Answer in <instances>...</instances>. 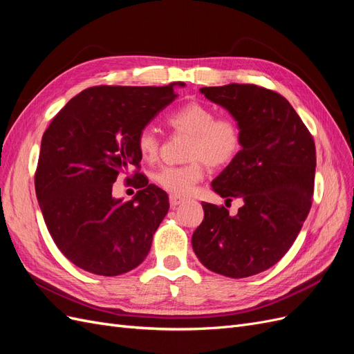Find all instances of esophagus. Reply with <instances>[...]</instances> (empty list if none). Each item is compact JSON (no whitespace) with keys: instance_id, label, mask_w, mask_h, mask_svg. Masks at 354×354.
<instances>
[{"instance_id":"obj_1","label":"esophagus","mask_w":354,"mask_h":354,"mask_svg":"<svg viewBox=\"0 0 354 354\" xmlns=\"http://www.w3.org/2000/svg\"><path fill=\"white\" fill-rule=\"evenodd\" d=\"M185 202V199L183 198H180V196H176V195H169V205L173 207V208H176V207H178L180 203H183Z\"/></svg>"}]
</instances>
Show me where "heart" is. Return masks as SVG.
<instances>
[{
	"instance_id": "1",
	"label": "heart",
	"mask_w": 354,
	"mask_h": 354,
	"mask_svg": "<svg viewBox=\"0 0 354 354\" xmlns=\"http://www.w3.org/2000/svg\"><path fill=\"white\" fill-rule=\"evenodd\" d=\"M167 124L174 131L190 136L187 159L192 162L181 167H164L155 174L156 185L176 196L192 194L203 177V164L223 167L238 156L242 147V133L238 122L229 116L216 118L208 106L192 102L171 112ZM138 152L153 160L159 151V138L152 127H146L137 138Z\"/></svg>"
}]
</instances>
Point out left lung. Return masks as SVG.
<instances>
[{"label": "left lung", "instance_id": "8db88e82", "mask_svg": "<svg viewBox=\"0 0 354 354\" xmlns=\"http://www.w3.org/2000/svg\"><path fill=\"white\" fill-rule=\"evenodd\" d=\"M238 122L242 149L212 180L221 198H241L236 216L202 202L203 221L192 236L199 261L239 279L270 269L297 239L312 207L316 147L289 102L252 84L199 90Z\"/></svg>", "mask_w": 354, "mask_h": 354}]
</instances>
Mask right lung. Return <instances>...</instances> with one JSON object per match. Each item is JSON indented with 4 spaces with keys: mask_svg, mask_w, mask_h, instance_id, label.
I'll return each mask as SVG.
<instances>
[{
    "mask_svg": "<svg viewBox=\"0 0 354 354\" xmlns=\"http://www.w3.org/2000/svg\"><path fill=\"white\" fill-rule=\"evenodd\" d=\"M176 87L100 85L81 91L51 121L41 140L35 192L57 248L80 269L118 276L140 264L167 216L168 195L136 173L137 192L112 195L120 173L138 167L137 138L173 102Z\"/></svg>",
    "mask_w": 354,
    "mask_h": 354,
    "instance_id": "1",
    "label": "right lung"
}]
</instances>
